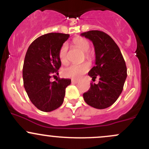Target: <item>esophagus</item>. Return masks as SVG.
Listing matches in <instances>:
<instances>
[{"instance_id": "34e87169", "label": "esophagus", "mask_w": 149, "mask_h": 149, "mask_svg": "<svg viewBox=\"0 0 149 149\" xmlns=\"http://www.w3.org/2000/svg\"><path fill=\"white\" fill-rule=\"evenodd\" d=\"M78 82L79 81H78V80H73V79L71 80V83H73V84H76V83H78Z\"/></svg>"}]
</instances>
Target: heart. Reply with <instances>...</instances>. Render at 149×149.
Returning <instances> with one entry per match:
<instances>
[{"label":"heart","instance_id":"heart-1","mask_svg":"<svg viewBox=\"0 0 149 149\" xmlns=\"http://www.w3.org/2000/svg\"><path fill=\"white\" fill-rule=\"evenodd\" d=\"M73 43L77 48L84 52L85 57L87 60H91L92 59V54L90 51H88L90 47V43L86 38L83 37H76L73 38ZM68 48H69L68 44L65 42L61 46L59 53H58L59 60L63 64H67L68 62ZM89 69H90V65L88 63H83L81 64H71L63 70L62 74L66 78L78 79L83 75H84L85 73L88 72Z\"/></svg>","mask_w":149,"mask_h":149}]
</instances>
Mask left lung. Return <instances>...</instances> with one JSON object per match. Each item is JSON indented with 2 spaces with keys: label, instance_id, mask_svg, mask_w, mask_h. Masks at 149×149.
<instances>
[{
  "label": "left lung",
  "instance_id": "8db88e82",
  "mask_svg": "<svg viewBox=\"0 0 149 149\" xmlns=\"http://www.w3.org/2000/svg\"><path fill=\"white\" fill-rule=\"evenodd\" d=\"M81 36L92 40L95 46L96 65L88 75L93 80L100 77L98 84L90 83L83 98L88 105L95 109H106L115 103L123 90L127 78L125 61L118 46L107 33L93 30Z\"/></svg>",
  "mask_w": 149,
  "mask_h": 149
}]
</instances>
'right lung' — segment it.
I'll use <instances>...</instances> for the list:
<instances>
[{
    "label": "right lung",
    "mask_w": 149,
    "mask_h": 149,
    "mask_svg": "<svg viewBox=\"0 0 149 149\" xmlns=\"http://www.w3.org/2000/svg\"><path fill=\"white\" fill-rule=\"evenodd\" d=\"M69 34L49 33L37 38L29 47L24 61L23 81L31 102L44 112L55 110L62 104L66 88L71 84L67 78H50L59 74L61 66L59 50Z\"/></svg>",
    "instance_id": "add662e5"
}]
</instances>
